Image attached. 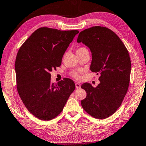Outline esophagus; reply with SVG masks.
<instances>
[{
	"label": "esophagus",
	"mask_w": 146,
	"mask_h": 146,
	"mask_svg": "<svg viewBox=\"0 0 146 146\" xmlns=\"http://www.w3.org/2000/svg\"><path fill=\"white\" fill-rule=\"evenodd\" d=\"M76 88H81V84L79 82H76Z\"/></svg>",
	"instance_id": "34e87169"
}]
</instances>
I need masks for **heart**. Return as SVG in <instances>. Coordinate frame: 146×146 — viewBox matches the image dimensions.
Listing matches in <instances>:
<instances>
[{"label": "heart", "instance_id": "b5f03b06", "mask_svg": "<svg viewBox=\"0 0 146 146\" xmlns=\"http://www.w3.org/2000/svg\"><path fill=\"white\" fill-rule=\"evenodd\" d=\"M84 49H87L85 48H83V47H81V48H79L78 49V50H77V51H82V50H84ZM80 72H81V70H79V71H74V72H72L71 74H72V77H74V78L79 79V78H80V76H79V74H80Z\"/></svg>", "mask_w": 146, "mask_h": 146}]
</instances>
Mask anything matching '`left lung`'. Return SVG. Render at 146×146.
I'll list each match as a JSON object with an SVG mask.
<instances>
[{"label": "left lung", "mask_w": 146, "mask_h": 146, "mask_svg": "<svg viewBox=\"0 0 146 146\" xmlns=\"http://www.w3.org/2000/svg\"><path fill=\"white\" fill-rule=\"evenodd\" d=\"M77 41L90 49V70L99 75L100 81L97 87L87 82L81 85L87 93L81 106L92 117L106 119L117 111L127 93L131 72L128 51L119 37L104 27L82 30Z\"/></svg>", "instance_id": "1"}]
</instances>
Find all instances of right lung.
I'll use <instances>...</instances> for the list:
<instances>
[{
	"instance_id": "obj_1",
	"label": "right lung",
	"mask_w": 146,
	"mask_h": 146,
	"mask_svg": "<svg viewBox=\"0 0 146 146\" xmlns=\"http://www.w3.org/2000/svg\"><path fill=\"white\" fill-rule=\"evenodd\" d=\"M78 30L41 27L19 49L15 61L16 86L28 111L49 121L60 114L74 90L72 80L51 82V74L62 64V57Z\"/></svg>"
}]
</instances>
